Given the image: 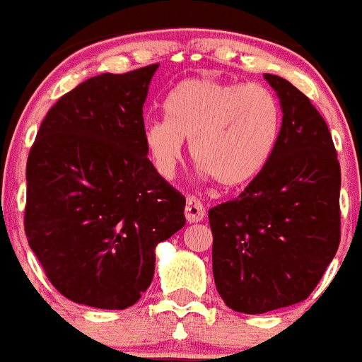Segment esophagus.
Segmentation results:
<instances>
[{"label":"esophagus","mask_w":362,"mask_h":362,"mask_svg":"<svg viewBox=\"0 0 362 362\" xmlns=\"http://www.w3.org/2000/svg\"><path fill=\"white\" fill-rule=\"evenodd\" d=\"M185 214H186V220H188L189 223H197V221L204 220V216H206V209H204L202 202H200L199 199L189 195L188 199H186Z\"/></svg>","instance_id":"1"}]
</instances>
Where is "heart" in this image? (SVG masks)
I'll list each match as a JSON object with an SVG mask.
<instances>
[{
	"instance_id": "1",
	"label": "heart",
	"mask_w": 362,
	"mask_h": 362,
	"mask_svg": "<svg viewBox=\"0 0 362 362\" xmlns=\"http://www.w3.org/2000/svg\"><path fill=\"white\" fill-rule=\"evenodd\" d=\"M167 119L146 124L144 144L156 173L176 174L192 142V158L223 188L252 182L273 158L281 137L280 100L262 84L192 77L165 103Z\"/></svg>"
}]
</instances>
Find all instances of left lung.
<instances>
[{
  "label": "left lung",
  "mask_w": 362,
  "mask_h": 362,
  "mask_svg": "<svg viewBox=\"0 0 362 362\" xmlns=\"http://www.w3.org/2000/svg\"><path fill=\"white\" fill-rule=\"evenodd\" d=\"M264 78L284 112L276 151L238 199L209 209L216 291L248 315L304 301L339 245L341 173L331 132L296 86Z\"/></svg>",
  "instance_id": "obj_1"
}]
</instances>
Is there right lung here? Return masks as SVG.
Listing matches in <instances>:
<instances>
[{
    "label": "right lung",
    "mask_w": 362,
    "mask_h": 362,
    "mask_svg": "<svg viewBox=\"0 0 362 362\" xmlns=\"http://www.w3.org/2000/svg\"><path fill=\"white\" fill-rule=\"evenodd\" d=\"M158 64L102 74L44 117L26 165L24 230L70 301L124 310L155 274V248L185 220V197L153 167L144 107Z\"/></svg>",
    "instance_id": "obj_1"
}]
</instances>
